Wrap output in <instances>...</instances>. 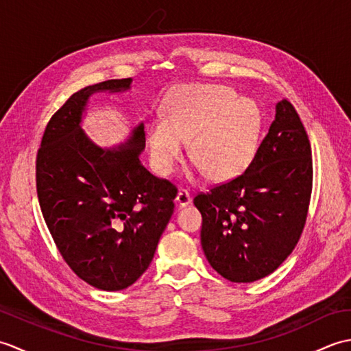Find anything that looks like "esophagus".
<instances>
[{"instance_id":"34e87169","label":"esophagus","mask_w":351,"mask_h":351,"mask_svg":"<svg viewBox=\"0 0 351 351\" xmlns=\"http://www.w3.org/2000/svg\"><path fill=\"white\" fill-rule=\"evenodd\" d=\"M175 202H176L178 206H181V208L190 205V204H191L190 193H189L187 190H180V193H178V196H176V199H175Z\"/></svg>"}]
</instances>
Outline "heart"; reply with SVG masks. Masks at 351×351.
Returning <instances> with one entry per match:
<instances>
[{
	"label": "heart",
	"instance_id": "b5f03b06",
	"mask_svg": "<svg viewBox=\"0 0 351 351\" xmlns=\"http://www.w3.org/2000/svg\"><path fill=\"white\" fill-rule=\"evenodd\" d=\"M263 116L255 102L217 84L184 87L171 98L164 121L149 125L147 145L155 170L169 175L185 156L208 180L226 182L240 176L255 160Z\"/></svg>",
	"mask_w": 351,
	"mask_h": 351
}]
</instances>
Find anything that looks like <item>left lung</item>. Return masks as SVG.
<instances>
[{
  "instance_id": "8db88e82",
  "label": "left lung",
  "mask_w": 351,
  "mask_h": 351,
  "mask_svg": "<svg viewBox=\"0 0 351 351\" xmlns=\"http://www.w3.org/2000/svg\"><path fill=\"white\" fill-rule=\"evenodd\" d=\"M311 156L299 114L282 99L244 173L195 197L202 214V249L223 278L238 283L263 279L294 250L311 200Z\"/></svg>"
}]
</instances>
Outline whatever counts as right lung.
Instances as JSON below:
<instances>
[{"label":"right lung","instance_id":"obj_1","mask_svg":"<svg viewBox=\"0 0 351 351\" xmlns=\"http://www.w3.org/2000/svg\"><path fill=\"white\" fill-rule=\"evenodd\" d=\"M131 83L108 80L73 93L48 122L36 161L37 196L57 249L78 278L102 291L128 288L147 270L175 208V185L138 160L143 122L110 149L81 126L93 93L126 92Z\"/></svg>","mask_w":351,"mask_h":351}]
</instances>
